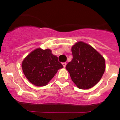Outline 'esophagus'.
I'll list each match as a JSON object with an SVG mask.
<instances>
[{
    "instance_id": "obj_1",
    "label": "esophagus",
    "mask_w": 120,
    "mask_h": 120,
    "mask_svg": "<svg viewBox=\"0 0 120 120\" xmlns=\"http://www.w3.org/2000/svg\"><path fill=\"white\" fill-rule=\"evenodd\" d=\"M66 65H67L66 62H62V65L64 66V67H65Z\"/></svg>"
}]
</instances>
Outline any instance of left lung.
<instances>
[{"label":"left lung","instance_id":"obj_1","mask_svg":"<svg viewBox=\"0 0 120 120\" xmlns=\"http://www.w3.org/2000/svg\"><path fill=\"white\" fill-rule=\"evenodd\" d=\"M73 59L65 68L71 80L82 90L91 88L101 79L105 70V60L92 46L79 41L71 48Z\"/></svg>","mask_w":120,"mask_h":120}]
</instances>
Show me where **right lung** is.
<instances>
[{
    "label": "right lung",
    "instance_id": "obj_1",
    "mask_svg": "<svg viewBox=\"0 0 120 120\" xmlns=\"http://www.w3.org/2000/svg\"><path fill=\"white\" fill-rule=\"evenodd\" d=\"M63 68L58 57L50 49L38 48L29 54L22 62L24 76L30 83L38 86H45L58 70Z\"/></svg>",
    "mask_w": 120,
    "mask_h": 120
}]
</instances>
